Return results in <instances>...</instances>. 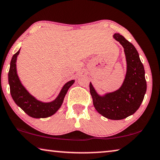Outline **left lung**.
Returning a JSON list of instances; mask_svg holds the SVG:
<instances>
[{
  "mask_svg": "<svg viewBox=\"0 0 160 160\" xmlns=\"http://www.w3.org/2000/svg\"><path fill=\"white\" fill-rule=\"evenodd\" d=\"M125 50L128 69L122 87L104 97L99 96L90 83V92L96 110L110 120H122L135 113L143 101L147 90L144 66L135 46L120 33L114 35Z\"/></svg>",
  "mask_w": 160,
  "mask_h": 160,
  "instance_id": "1",
  "label": "left lung"
}]
</instances>
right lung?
Segmentation results:
<instances>
[{"label": "right lung", "instance_id": "1", "mask_svg": "<svg viewBox=\"0 0 160 160\" xmlns=\"http://www.w3.org/2000/svg\"><path fill=\"white\" fill-rule=\"evenodd\" d=\"M20 50L12 56L8 72L10 91L15 102L29 116L34 118H45L52 115L60 108L64 98L75 80H70L63 86L59 95L51 102L44 103L37 100L28 92L20 81L16 72V59Z\"/></svg>", "mask_w": 160, "mask_h": 160}]
</instances>
